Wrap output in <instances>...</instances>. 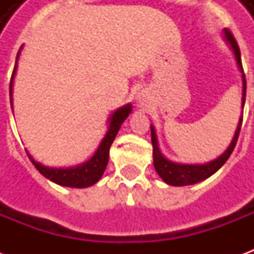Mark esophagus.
I'll return each instance as SVG.
<instances>
[{"label":"esophagus","mask_w":254,"mask_h":254,"mask_svg":"<svg viewBox=\"0 0 254 254\" xmlns=\"http://www.w3.org/2000/svg\"><path fill=\"white\" fill-rule=\"evenodd\" d=\"M137 98H138V100H140V103H141V102H143V100H144V95H143V94L138 95Z\"/></svg>","instance_id":"esophagus-1"}]
</instances>
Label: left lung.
Segmentation results:
<instances>
[{"label":"left lung","instance_id":"1","mask_svg":"<svg viewBox=\"0 0 254 254\" xmlns=\"http://www.w3.org/2000/svg\"><path fill=\"white\" fill-rule=\"evenodd\" d=\"M224 39L229 43L231 50L234 53L235 61L237 65L240 67L241 73H242V107L245 105V96H246V80L245 74H244V69H242V63H241V53L240 47L237 45V41L227 28H224ZM241 125H242V116L238 122V127L235 129V134L231 143H230L229 148L224 151L223 154L215 160H211L204 165H181V163H174L171 160L166 159L162 155L158 145V138H156V133H155V127L151 125V140H152V147H154V166L156 173L159 177L169 185L173 187H185V185H193L197 182L207 180L208 177L215 174L216 171L226 163V160L229 159L230 155L234 149L238 136H240Z\"/></svg>","mask_w":254,"mask_h":254}]
</instances>
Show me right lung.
I'll use <instances>...</instances> for the list:
<instances>
[{
  "mask_svg": "<svg viewBox=\"0 0 254 254\" xmlns=\"http://www.w3.org/2000/svg\"><path fill=\"white\" fill-rule=\"evenodd\" d=\"M21 50V47H20ZM20 50L17 53V58H19ZM17 58H16V64H14L13 73H12V78H10V106H12V88H13V78L16 74V69H17ZM13 107V106H12ZM132 111V105H127L116 110L111 117L109 118V129L106 132L105 137L100 141L99 147L95 151L94 156L89 160H87L83 165L74 166V167H67V169H53V167H46V166L38 163L28 152L32 165L35 166L36 170L41 173L42 176L46 177L47 180L56 182L61 187H69V188H88L94 185L99 181L103 173L106 170V166L109 162V151L114 138H116L117 133L121 127L122 122L125 121L127 116Z\"/></svg>",
  "mask_w": 254,
  "mask_h": 254,
  "instance_id": "add662e5",
  "label": "right lung"
}]
</instances>
